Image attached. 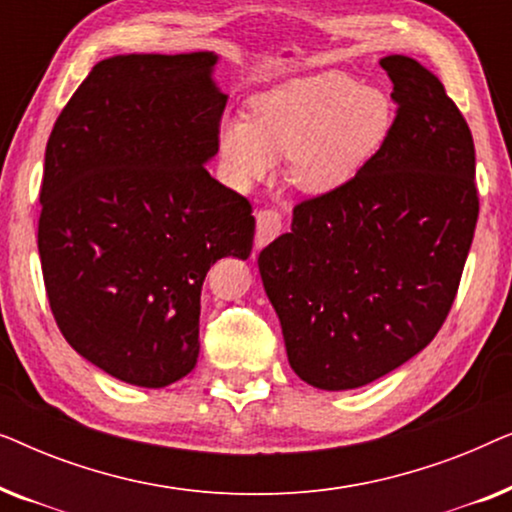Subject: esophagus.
Masks as SVG:
<instances>
[{"instance_id": "obj_1", "label": "esophagus", "mask_w": 512, "mask_h": 512, "mask_svg": "<svg viewBox=\"0 0 512 512\" xmlns=\"http://www.w3.org/2000/svg\"><path fill=\"white\" fill-rule=\"evenodd\" d=\"M282 212L275 207H265V209H258L256 212V244L258 247H263V244H268L270 240H275V237L282 233Z\"/></svg>"}]
</instances>
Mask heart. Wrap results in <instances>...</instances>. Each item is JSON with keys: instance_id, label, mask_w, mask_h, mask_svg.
<instances>
[{"instance_id": "b5f03b06", "label": "heart", "mask_w": 512, "mask_h": 512, "mask_svg": "<svg viewBox=\"0 0 512 512\" xmlns=\"http://www.w3.org/2000/svg\"><path fill=\"white\" fill-rule=\"evenodd\" d=\"M389 125L387 97L342 72H324L256 95L249 121H223L219 146L235 184L270 179L277 158H291L293 184L331 193L373 158Z\"/></svg>"}]
</instances>
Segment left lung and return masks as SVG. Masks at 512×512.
<instances>
[{
  "label": "left lung",
  "instance_id": "8db88e82",
  "mask_svg": "<svg viewBox=\"0 0 512 512\" xmlns=\"http://www.w3.org/2000/svg\"><path fill=\"white\" fill-rule=\"evenodd\" d=\"M394 123L331 193L293 207L258 256L291 368L317 389H356L436 338L457 298L480 198L464 114L417 60L389 55Z\"/></svg>",
  "mask_w": 512,
  "mask_h": 512
}]
</instances>
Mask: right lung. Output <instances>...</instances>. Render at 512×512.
I'll return each instance as SVG.
<instances>
[{"instance_id":"1","label":"right lung","mask_w":512,"mask_h":512,"mask_svg":"<svg viewBox=\"0 0 512 512\" xmlns=\"http://www.w3.org/2000/svg\"><path fill=\"white\" fill-rule=\"evenodd\" d=\"M214 62H97L46 144L37 244L53 319L83 359L137 387L191 373L207 270L254 244L251 202L205 167L228 100Z\"/></svg>"}]
</instances>
